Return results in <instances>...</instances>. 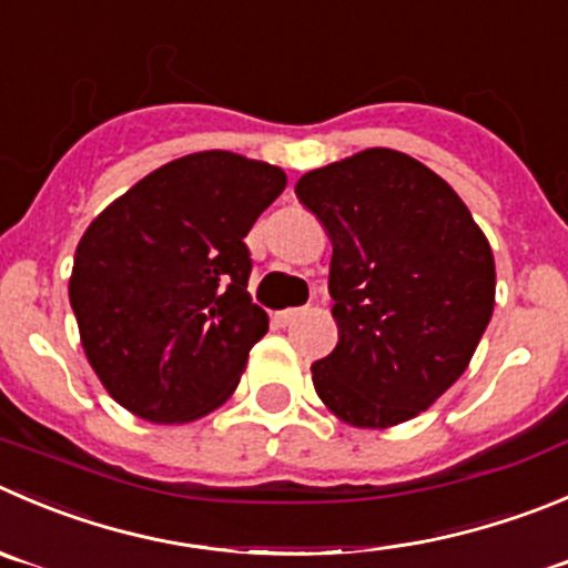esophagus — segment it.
<instances>
[{
    "instance_id": "obj_1",
    "label": "esophagus",
    "mask_w": 568,
    "mask_h": 568,
    "mask_svg": "<svg viewBox=\"0 0 568 568\" xmlns=\"http://www.w3.org/2000/svg\"><path fill=\"white\" fill-rule=\"evenodd\" d=\"M301 315H304V310H281L275 312V323H278V326H290V323Z\"/></svg>"
}]
</instances>
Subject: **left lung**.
Segmentation results:
<instances>
[{"instance_id":"8db88e82","label":"left lung","mask_w":568,"mask_h":568,"mask_svg":"<svg viewBox=\"0 0 568 568\" xmlns=\"http://www.w3.org/2000/svg\"><path fill=\"white\" fill-rule=\"evenodd\" d=\"M298 200L332 236L337 348L312 365L345 424L415 418L468 368L494 315L488 240L455 189L398 150H362L312 170Z\"/></svg>"}]
</instances>
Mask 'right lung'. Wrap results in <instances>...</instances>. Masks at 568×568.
<instances>
[{"label": "right lung", "instance_id": "obj_1", "mask_svg": "<svg viewBox=\"0 0 568 568\" xmlns=\"http://www.w3.org/2000/svg\"><path fill=\"white\" fill-rule=\"evenodd\" d=\"M278 166L206 150L170 161L85 229L69 301L105 390L153 424L212 413L240 385L267 312L247 293V231Z\"/></svg>", "mask_w": 568, "mask_h": 568}]
</instances>
